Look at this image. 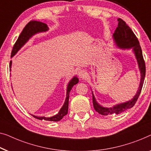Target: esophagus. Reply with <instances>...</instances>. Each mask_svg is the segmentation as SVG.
<instances>
[{
  "instance_id": "34e87169",
  "label": "esophagus",
  "mask_w": 151,
  "mask_h": 151,
  "mask_svg": "<svg viewBox=\"0 0 151 151\" xmlns=\"http://www.w3.org/2000/svg\"><path fill=\"white\" fill-rule=\"evenodd\" d=\"M78 76L81 79H84L86 77V72L84 70H80L78 71Z\"/></svg>"
}]
</instances>
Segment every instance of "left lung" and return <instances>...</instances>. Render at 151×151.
Listing matches in <instances>:
<instances>
[{
  "label": "left lung",
  "instance_id": "1",
  "mask_svg": "<svg viewBox=\"0 0 151 151\" xmlns=\"http://www.w3.org/2000/svg\"><path fill=\"white\" fill-rule=\"evenodd\" d=\"M118 21H119V24H118V27L116 28L114 33L113 35L114 38V40L118 46L121 48H133L135 57H136L137 60V63H138L139 70H140L141 80L137 94L132 100L127 102L123 103V104L116 105L113 108H104V107H102L99 104H98V103L96 101L95 97H94L93 92H92L94 108L98 113L103 116L112 114H121L127 109L132 108V107H134L137 99H138L139 95H140L146 75L145 62L144 60L142 51L138 39L134 33V32L132 31V30L131 29V28L125 22L123 21L121 18L118 19Z\"/></svg>",
  "mask_w": 151,
  "mask_h": 151
}]
</instances>
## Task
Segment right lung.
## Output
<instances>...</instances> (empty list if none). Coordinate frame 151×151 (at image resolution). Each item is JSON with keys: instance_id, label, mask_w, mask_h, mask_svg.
<instances>
[{"instance_id": "1", "label": "right lung", "mask_w": 151, "mask_h": 151, "mask_svg": "<svg viewBox=\"0 0 151 151\" xmlns=\"http://www.w3.org/2000/svg\"><path fill=\"white\" fill-rule=\"evenodd\" d=\"M48 30V27L46 24L41 22L40 21H37V20H31L28 22L27 25L25 26V27L23 28L22 31L21 32L20 35L17 38L16 42L15 43V44L13 47L12 51V56H14L16 54V52L23 46L24 45L27 43V41L33 35L39 32H45L46 30ZM11 67H12V61H10V65L9 68L11 70ZM78 78L74 77L73 78L70 82H69L68 86H67V97L65 99V104L62 107V108L60 109L59 112L57 114L53 116L52 117H44V116H36L32 115V116L35 118L39 120H45V121H59L63 119V116L67 114L68 112V106H69V93L71 90L72 87L74 85L78 84Z\"/></svg>"}]
</instances>
